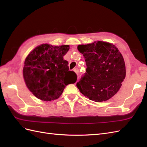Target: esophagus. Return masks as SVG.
<instances>
[{"label":"esophagus","mask_w":147,"mask_h":147,"mask_svg":"<svg viewBox=\"0 0 147 147\" xmlns=\"http://www.w3.org/2000/svg\"><path fill=\"white\" fill-rule=\"evenodd\" d=\"M74 70L75 71V73H76L77 75H78V74H79V70H78V68H75V69H74Z\"/></svg>","instance_id":"1"}]
</instances>
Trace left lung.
<instances>
[{"label": "left lung", "instance_id": "obj_1", "mask_svg": "<svg viewBox=\"0 0 147 147\" xmlns=\"http://www.w3.org/2000/svg\"><path fill=\"white\" fill-rule=\"evenodd\" d=\"M83 55L86 72L77 82L82 94L95 102L110 99L119 90L126 76V67L121 53L113 44L98 41L77 47Z\"/></svg>", "mask_w": 147, "mask_h": 147}]
</instances>
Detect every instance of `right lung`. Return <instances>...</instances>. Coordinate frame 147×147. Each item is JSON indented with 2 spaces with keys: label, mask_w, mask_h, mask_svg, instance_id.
<instances>
[{
  "label": "right lung",
  "mask_w": 147,
  "mask_h": 147,
  "mask_svg": "<svg viewBox=\"0 0 147 147\" xmlns=\"http://www.w3.org/2000/svg\"><path fill=\"white\" fill-rule=\"evenodd\" d=\"M69 45L53 47L42 44L26 57L23 77L26 86L37 98L51 101L59 97L65 86L75 83L77 75L70 71L63 56Z\"/></svg>",
  "instance_id": "obj_1"
}]
</instances>
